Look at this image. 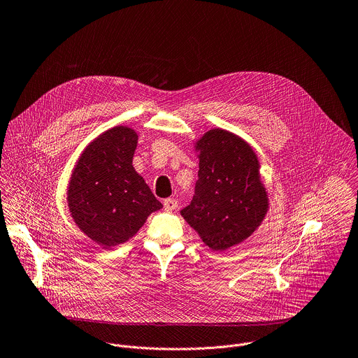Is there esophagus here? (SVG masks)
<instances>
[{"label":"esophagus","mask_w":358,"mask_h":358,"mask_svg":"<svg viewBox=\"0 0 358 358\" xmlns=\"http://www.w3.org/2000/svg\"><path fill=\"white\" fill-rule=\"evenodd\" d=\"M163 205H164V209H166V210H174V209L178 208V202H177L176 199H171V198L164 199Z\"/></svg>","instance_id":"1"}]
</instances>
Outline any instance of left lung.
I'll use <instances>...</instances> for the list:
<instances>
[{
    "label": "left lung",
    "mask_w": 358,
    "mask_h": 358,
    "mask_svg": "<svg viewBox=\"0 0 358 358\" xmlns=\"http://www.w3.org/2000/svg\"><path fill=\"white\" fill-rule=\"evenodd\" d=\"M195 148V195L181 215L209 248L224 251L250 237L268 212L259 162L245 141L219 128L206 132Z\"/></svg>",
    "instance_id": "left-lung-1"
}]
</instances>
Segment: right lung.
Returning <instances> with one entry per match:
<instances>
[{
    "label": "right lung",
    "instance_id": "right-lung-1",
    "mask_svg": "<svg viewBox=\"0 0 358 358\" xmlns=\"http://www.w3.org/2000/svg\"><path fill=\"white\" fill-rule=\"evenodd\" d=\"M138 135L114 127L79 157L68 187V206L78 227L110 248L128 241L163 205L132 166Z\"/></svg>",
    "mask_w": 358,
    "mask_h": 358
}]
</instances>
